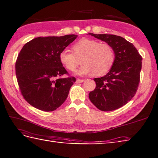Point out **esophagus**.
I'll return each mask as SVG.
<instances>
[{"instance_id":"esophagus-1","label":"esophagus","mask_w":158,"mask_h":158,"mask_svg":"<svg viewBox=\"0 0 158 158\" xmlns=\"http://www.w3.org/2000/svg\"><path fill=\"white\" fill-rule=\"evenodd\" d=\"M85 80L84 79H77L76 80V83H83V82H84Z\"/></svg>"}]
</instances>
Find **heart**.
I'll return each instance as SVG.
<instances>
[{
    "mask_svg": "<svg viewBox=\"0 0 158 158\" xmlns=\"http://www.w3.org/2000/svg\"><path fill=\"white\" fill-rule=\"evenodd\" d=\"M73 52L68 49L61 50L59 55L60 63L68 70L73 71L78 65V59L83 64L75 73L85 75L94 72L96 75H103L112 67L115 54L112 48L107 43H99L94 39L83 38L72 46Z\"/></svg>",
    "mask_w": 158,
    "mask_h": 158,
    "instance_id": "heart-1",
    "label": "heart"
}]
</instances>
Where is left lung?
I'll return each mask as SVG.
<instances>
[{
  "label": "left lung",
  "instance_id": "8db88e82",
  "mask_svg": "<svg viewBox=\"0 0 158 158\" xmlns=\"http://www.w3.org/2000/svg\"><path fill=\"white\" fill-rule=\"evenodd\" d=\"M88 34L108 44L115 54L114 64L108 73L94 79L96 87L89 94V99L100 110H114L126 105L135 94L140 80L142 57L133 44L122 37Z\"/></svg>",
  "mask_w": 158,
  "mask_h": 158
}]
</instances>
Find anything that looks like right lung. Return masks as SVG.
I'll use <instances>...</instances> for the list:
<instances>
[{
  "instance_id": "right-lung-1",
  "label": "right lung",
  "mask_w": 158,
  "mask_h": 158,
  "mask_svg": "<svg viewBox=\"0 0 158 158\" xmlns=\"http://www.w3.org/2000/svg\"><path fill=\"white\" fill-rule=\"evenodd\" d=\"M77 37H39L20 50L15 63L17 82L24 99L33 107L52 112L66 99L75 78H57L68 73L59 55Z\"/></svg>"
}]
</instances>
